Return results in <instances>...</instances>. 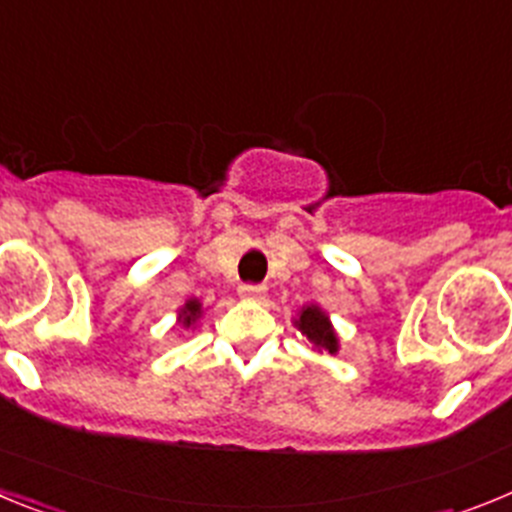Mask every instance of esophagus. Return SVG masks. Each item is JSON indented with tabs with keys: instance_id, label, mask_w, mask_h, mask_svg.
<instances>
[{
	"instance_id": "34e87169",
	"label": "esophagus",
	"mask_w": 512,
	"mask_h": 512,
	"mask_svg": "<svg viewBox=\"0 0 512 512\" xmlns=\"http://www.w3.org/2000/svg\"><path fill=\"white\" fill-rule=\"evenodd\" d=\"M238 292H241V297H246V300H261L266 292L264 284H241L238 287Z\"/></svg>"
}]
</instances>
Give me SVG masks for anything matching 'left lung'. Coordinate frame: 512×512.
Masks as SVG:
<instances>
[{
    "label": "left lung",
    "instance_id": "obj_1",
    "mask_svg": "<svg viewBox=\"0 0 512 512\" xmlns=\"http://www.w3.org/2000/svg\"><path fill=\"white\" fill-rule=\"evenodd\" d=\"M297 328H300L302 333H305V336L315 343V346L325 348L328 354H336L338 351L336 333H333L328 318H325L318 307H305L300 315V320H297Z\"/></svg>",
    "mask_w": 512,
    "mask_h": 512
}]
</instances>
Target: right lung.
Wrapping results in <instances>:
<instances>
[{
	"label": "right lung",
	"mask_w": 512,
	"mask_h": 512,
	"mask_svg": "<svg viewBox=\"0 0 512 512\" xmlns=\"http://www.w3.org/2000/svg\"><path fill=\"white\" fill-rule=\"evenodd\" d=\"M197 315H200V302L189 300L187 305H184V310H182V323L189 328V325H192L194 320H197Z\"/></svg>",
	"instance_id": "1"
}]
</instances>
